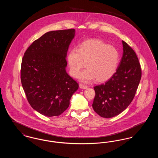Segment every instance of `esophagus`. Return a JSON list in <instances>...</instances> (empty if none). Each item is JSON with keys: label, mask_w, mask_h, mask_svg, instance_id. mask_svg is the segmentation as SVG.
<instances>
[{"label": "esophagus", "mask_w": 158, "mask_h": 158, "mask_svg": "<svg viewBox=\"0 0 158 158\" xmlns=\"http://www.w3.org/2000/svg\"><path fill=\"white\" fill-rule=\"evenodd\" d=\"M79 86L82 89H86L88 88V86L87 85H83L82 83H80L79 84Z\"/></svg>", "instance_id": "esophagus-1"}]
</instances>
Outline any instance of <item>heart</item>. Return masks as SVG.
Returning a JSON list of instances; mask_svg holds the SVG:
<instances>
[{
	"mask_svg": "<svg viewBox=\"0 0 158 158\" xmlns=\"http://www.w3.org/2000/svg\"><path fill=\"white\" fill-rule=\"evenodd\" d=\"M70 73L77 77L86 64L88 69L79 75L83 82L94 79L104 82L115 73L119 62L120 53L113 46L97 40H87L80 45L79 49L72 48L68 54Z\"/></svg>",
	"mask_w": 158,
	"mask_h": 158,
	"instance_id": "b5f03b06",
	"label": "heart"
}]
</instances>
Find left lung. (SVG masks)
I'll return each instance as SVG.
<instances>
[{"label": "left lung", "mask_w": 158, "mask_h": 158, "mask_svg": "<svg viewBox=\"0 0 158 158\" xmlns=\"http://www.w3.org/2000/svg\"><path fill=\"white\" fill-rule=\"evenodd\" d=\"M123 54L116 72L106 82L94 87L92 107L104 118L115 117L130 104L142 77L140 64L135 51L122 41Z\"/></svg>", "instance_id": "obj_1"}]
</instances>
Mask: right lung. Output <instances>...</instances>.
Here are the masks:
<instances>
[{
    "label": "right lung",
    "mask_w": 158,
    "mask_h": 158,
    "mask_svg": "<svg viewBox=\"0 0 158 158\" xmlns=\"http://www.w3.org/2000/svg\"><path fill=\"white\" fill-rule=\"evenodd\" d=\"M75 29L53 31L35 40L23 57L21 80L31 106L47 117L68 109L79 85L66 71L69 46Z\"/></svg>",
    "instance_id": "1"
}]
</instances>
